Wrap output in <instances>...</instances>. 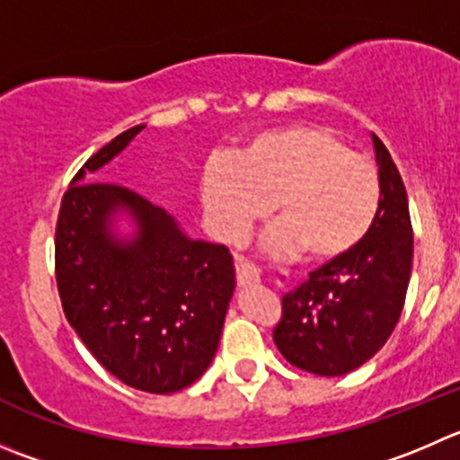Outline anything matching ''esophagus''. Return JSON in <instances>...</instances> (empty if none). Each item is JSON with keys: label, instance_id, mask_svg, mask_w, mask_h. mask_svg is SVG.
<instances>
[{"label": "esophagus", "instance_id": "esophagus-1", "mask_svg": "<svg viewBox=\"0 0 460 460\" xmlns=\"http://www.w3.org/2000/svg\"><path fill=\"white\" fill-rule=\"evenodd\" d=\"M237 282L242 284V287L260 284V270H257V266H252L251 261L242 260V257L237 260Z\"/></svg>", "mask_w": 460, "mask_h": 460}]
</instances>
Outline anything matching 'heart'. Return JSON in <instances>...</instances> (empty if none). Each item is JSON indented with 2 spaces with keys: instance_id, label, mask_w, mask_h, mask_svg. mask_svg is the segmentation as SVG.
<instances>
[{
  "instance_id": "1",
  "label": "heart",
  "mask_w": 460,
  "mask_h": 460,
  "mask_svg": "<svg viewBox=\"0 0 460 460\" xmlns=\"http://www.w3.org/2000/svg\"><path fill=\"white\" fill-rule=\"evenodd\" d=\"M214 233L242 242L252 226L278 212L270 243L330 264L357 251L375 226L382 200L377 167L332 130L287 124L252 135L234 160H209L200 176Z\"/></svg>"
}]
</instances>
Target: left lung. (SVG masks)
Listing matches in <instances>:
<instances>
[{
	"mask_svg": "<svg viewBox=\"0 0 460 460\" xmlns=\"http://www.w3.org/2000/svg\"><path fill=\"white\" fill-rule=\"evenodd\" d=\"M382 200L357 251L323 264L284 293L273 341L296 368L341 377L382 349L400 321L413 264V227L404 182L391 153L373 135Z\"/></svg>",
	"mask_w": 460,
	"mask_h": 460,
	"instance_id": "obj_1",
	"label": "left lung"
}]
</instances>
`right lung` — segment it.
Listing matches in <instances>:
<instances>
[{
  "instance_id": "right-lung-1",
  "label": "right lung",
  "mask_w": 460,
  "mask_h": 460,
  "mask_svg": "<svg viewBox=\"0 0 460 460\" xmlns=\"http://www.w3.org/2000/svg\"><path fill=\"white\" fill-rule=\"evenodd\" d=\"M144 126L96 151L65 191L56 226V282L65 318L111 375L137 391H182L212 364L234 293L233 255L187 237L176 218L111 182H90ZM134 218L121 240L114 217Z\"/></svg>"
}]
</instances>
